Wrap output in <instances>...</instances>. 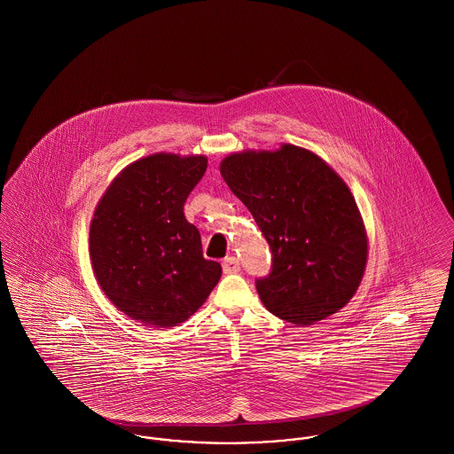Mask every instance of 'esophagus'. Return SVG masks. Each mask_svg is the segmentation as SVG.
<instances>
[{
    "label": "esophagus",
    "mask_w": 454,
    "mask_h": 454,
    "mask_svg": "<svg viewBox=\"0 0 454 454\" xmlns=\"http://www.w3.org/2000/svg\"><path fill=\"white\" fill-rule=\"evenodd\" d=\"M239 262H238L237 257H226V259L223 260V270H224V274H237L239 272Z\"/></svg>",
    "instance_id": "obj_1"
}]
</instances>
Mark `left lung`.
I'll return each mask as SVG.
<instances>
[{
    "mask_svg": "<svg viewBox=\"0 0 454 454\" xmlns=\"http://www.w3.org/2000/svg\"><path fill=\"white\" fill-rule=\"evenodd\" d=\"M219 170L272 250L270 274L257 279L263 306L293 325L344 308L367 263L366 226L346 182L294 145L231 153Z\"/></svg>",
    "mask_w": 454,
    "mask_h": 454,
    "instance_id": "8db88e82",
    "label": "left lung"
}]
</instances>
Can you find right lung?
<instances>
[{
	"label": "right lung",
	"mask_w": 454,
	"mask_h": 454,
	"mask_svg": "<svg viewBox=\"0 0 454 454\" xmlns=\"http://www.w3.org/2000/svg\"><path fill=\"white\" fill-rule=\"evenodd\" d=\"M207 168L204 154L154 153L132 161L90 223L93 274L112 304L154 328L184 324L204 304L221 265L202 255L184 204Z\"/></svg>",
	"instance_id": "1"
}]
</instances>
